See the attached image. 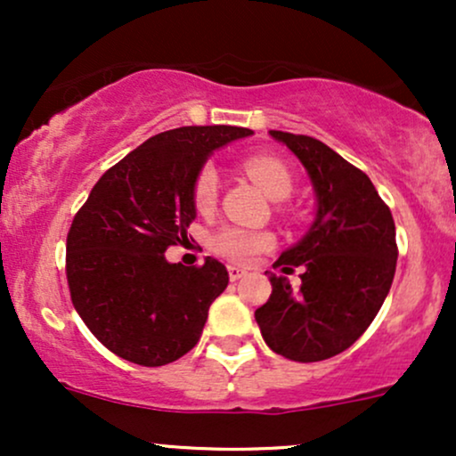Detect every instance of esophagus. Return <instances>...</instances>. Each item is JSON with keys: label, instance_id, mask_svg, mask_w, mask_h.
<instances>
[{"label": "esophagus", "instance_id": "34e87169", "mask_svg": "<svg viewBox=\"0 0 456 456\" xmlns=\"http://www.w3.org/2000/svg\"><path fill=\"white\" fill-rule=\"evenodd\" d=\"M227 270H229V279H232V281H240L242 276L248 274V272H246L244 268H240V265H229Z\"/></svg>", "mask_w": 456, "mask_h": 456}]
</instances>
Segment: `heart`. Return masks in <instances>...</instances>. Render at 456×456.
I'll return each instance as SVG.
<instances>
[{
	"mask_svg": "<svg viewBox=\"0 0 456 456\" xmlns=\"http://www.w3.org/2000/svg\"><path fill=\"white\" fill-rule=\"evenodd\" d=\"M244 171L248 174L250 180L257 184L274 201H282L291 195L294 191V177L287 165L274 156L257 154L248 156L244 160ZM218 197V174L214 167H203L199 171L195 184H192V201L199 212H210L216 206ZM274 235L270 232H253V229L244 227H223L221 232L212 235V248L223 257L240 261V264H248L257 257L259 253L268 250L274 246Z\"/></svg>",
	"mask_w": 456,
	"mask_h": 456,
	"instance_id": "b5f03b06",
	"label": "heart"
}]
</instances>
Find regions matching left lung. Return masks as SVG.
Listing matches in <instances>:
<instances>
[{
  "mask_svg": "<svg viewBox=\"0 0 456 456\" xmlns=\"http://www.w3.org/2000/svg\"><path fill=\"white\" fill-rule=\"evenodd\" d=\"M270 137L306 169L315 218L276 261L285 274L305 268L300 289L270 272L272 296L255 319L272 352L319 362L352 347L384 305L399 255L395 221L369 175L326 143L282 130Z\"/></svg>",
  "mask_w": 456,
  "mask_h": 456,
  "instance_id": "obj_1",
  "label": "left lung"
}]
</instances>
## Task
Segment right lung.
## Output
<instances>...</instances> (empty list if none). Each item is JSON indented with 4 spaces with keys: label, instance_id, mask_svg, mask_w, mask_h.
Masks as SVG:
<instances>
[{
    "label": "right lung",
    "instance_id": "1",
    "mask_svg": "<svg viewBox=\"0 0 456 456\" xmlns=\"http://www.w3.org/2000/svg\"><path fill=\"white\" fill-rule=\"evenodd\" d=\"M250 134L240 126L154 134L111 167L77 212L66 242L72 305L119 358L162 366L197 345L227 268L212 257L201 268L169 264L165 250L197 218L192 184L212 151Z\"/></svg>",
    "mask_w": 456,
    "mask_h": 456
}]
</instances>
